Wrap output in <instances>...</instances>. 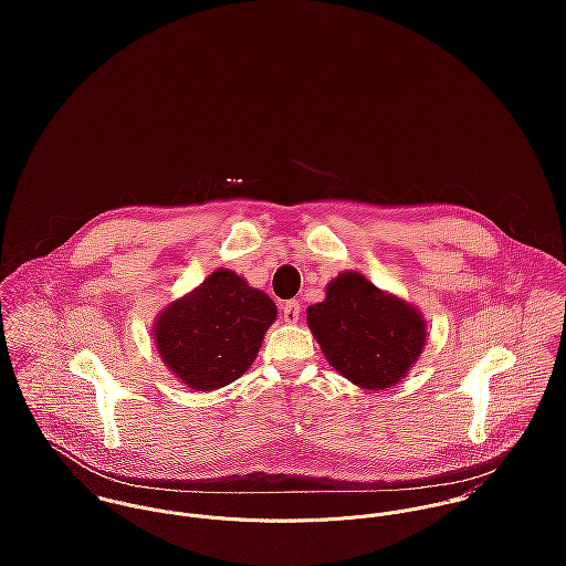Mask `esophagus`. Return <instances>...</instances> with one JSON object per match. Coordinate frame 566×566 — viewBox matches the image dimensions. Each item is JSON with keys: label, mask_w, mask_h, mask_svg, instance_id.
Returning a JSON list of instances; mask_svg holds the SVG:
<instances>
[{"label": "esophagus", "mask_w": 566, "mask_h": 566, "mask_svg": "<svg viewBox=\"0 0 566 566\" xmlns=\"http://www.w3.org/2000/svg\"><path fill=\"white\" fill-rule=\"evenodd\" d=\"M281 316H283L285 323H298V316H301V305H298V301H287V303H283V305H281Z\"/></svg>", "instance_id": "34e87169"}]
</instances>
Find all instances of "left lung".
<instances>
[{"label":"left lung","instance_id":"8db88e82","mask_svg":"<svg viewBox=\"0 0 566 566\" xmlns=\"http://www.w3.org/2000/svg\"><path fill=\"white\" fill-rule=\"evenodd\" d=\"M307 324L328 364L366 390L405 379L427 339L420 312L359 272L337 274L323 303L307 307Z\"/></svg>","mask_w":566,"mask_h":566}]
</instances>
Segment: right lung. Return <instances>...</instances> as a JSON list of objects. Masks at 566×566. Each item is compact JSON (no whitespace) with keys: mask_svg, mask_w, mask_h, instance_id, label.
Wrapping results in <instances>:
<instances>
[{"mask_svg":"<svg viewBox=\"0 0 566 566\" xmlns=\"http://www.w3.org/2000/svg\"><path fill=\"white\" fill-rule=\"evenodd\" d=\"M274 321L276 305L265 292L231 270H216L163 310L155 344L171 375L191 390L209 392L242 377Z\"/></svg>","mask_w":566,"mask_h":566,"instance_id":"1","label":"right lung"}]
</instances>
